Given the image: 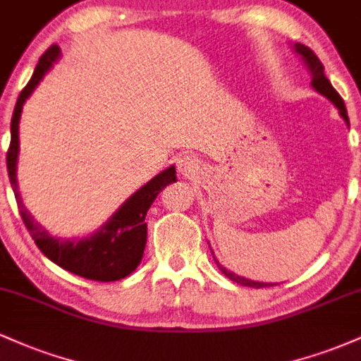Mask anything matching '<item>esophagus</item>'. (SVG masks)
Here are the masks:
<instances>
[{"label": "esophagus", "instance_id": "34e87169", "mask_svg": "<svg viewBox=\"0 0 361 361\" xmlns=\"http://www.w3.org/2000/svg\"><path fill=\"white\" fill-rule=\"evenodd\" d=\"M176 169L183 176H193L200 169V163H198V159L195 156L183 154L176 159Z\"/></svg>", "mask_w": 361, "mask_h": 361}]
</instances>
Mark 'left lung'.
<instances>
[{
	"instance_id": "left-lung-1",
	"label": "left lung",
	"mask_w": 361,
	"mask_h": 361,
	"mask_svg": "<svg viewBox=\"0 0 361 361\" xmlns=\"http://www.w3.org/2000/svg\"><path fill=\"white\" fill-rule=\"evenodd\" d=\"M295 51L300 54L302 59H304L305 64H307L310 74H312V86H314V90L319 91V93H321V94H324V97L329 102H333V105L339 110V115H341V117L345 118V122L346 123L350 122V120H348L345 102H343V98L339 97L338 91L334 90L333 86H331L329 80H327V78L324 76V66H322V62L319 61V57L312 51H310L309 47H305V45H302V44H295ZM348 126H350V123H348ZM214 259H215V256H214ZM215 263H217V267L221 268L222 273L227 276V279H231V280L235 281V283H239V285H244V287L263 288V287H271V285H276V283H263V281H252V280L243 279V276L235 275V273H231V271H227L226 268H222L221 264H219L217 259H215Z\"/></svg>"
}]
</instances>
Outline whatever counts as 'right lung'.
<instances>
[{
  "label": "right lung",
  "mask_w": 361,
  "mask_h": 361,
  "mask_svg": "<svg viewBox=\"0 0 361 361\" xmlns=\"http://www.w3.org/2000/svg\"><path fill=\"white\" fill-rule=\"evenodd\" d=\"M59 57V47L51 45L37 64L34 76L27 82V86L20 93L16 100L13 117H11V140L6 152V168L10 176L11 188H13L16 205L25 227L30 233L37 247L47 256L52 263L64 270L82 276V279L94 281H117L126 279L137 268L144 255L147 239L146 214L152 202L159 195L164 186L176 181V169L169 166L163 173L152 178L147 185L137 190L123 204L114 217L105 226L100 227L90 238L80 241H64V239L52 238L44 231L39 224L34 222L30 214L25 210L22 198H20L18 186H16V157H18V122L22 114L23 103L35 90L44 74L51 69L52 62Z\"/></svg>",
  "instance_id": "add662e5"
}]
</instances>
